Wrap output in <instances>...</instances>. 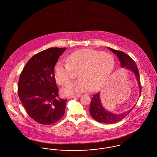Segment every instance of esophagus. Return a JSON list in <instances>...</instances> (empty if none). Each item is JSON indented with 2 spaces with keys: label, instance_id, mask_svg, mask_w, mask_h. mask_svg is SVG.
<instances>
[{
  "label": "esophagus",
  "instance_id": "esophagus-1",
  "mask_svg": "<svg viewBox=\"0 0 157 157\" xmlns=\"http://www.w3.org/2000/svg\"><path fill=\"white\" fill-rule=\"evenodd\" d=\"M81 97V95H71L69 98H79Z\"/></svg>",
  "mask_w": 157,
  "mask_h": 157
}]
</instances>
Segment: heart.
Listing matches in <instances>:
<instances>
[{
    "instance_id": "heart-1",
    "label": "heart",
    "mask_w": 157,
    "mask_h": 157,
    "mask_svg": "<svg viewBox=\"0 0 157 157\" xmlns=\"http://www.w3.org/2000/svg\"><path fill=\"white\" fill-rule=\"evenodd\" d=\"M67 63L58 62L54 67V78L58 84L65 85L78 72V80L68 83L63 88L66 95L81 93L90 87L95 90L108 78L114 67L112 55L92 49H82L66 58Z\"/></svg>"
}]
</instances>
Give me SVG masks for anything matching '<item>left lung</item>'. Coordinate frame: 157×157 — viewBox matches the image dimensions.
Returning a JSON list of instances; mask_svg holds the SVG:
<instances>
[{
	"label": "left lung",
	"mask_w": 157,
	"mask_h": 157,
	"mask_svg": "<svg viewBox=\"0 0 157 157\" xmlns=\"http://www.w3.org/2000/svg\"><path fill=\"white\" fill-rule=\"evenodd\" d=\"M109 49L118 57L122 67H126L134 72L140 86L141 94V84L140 82V76L139 74L138 68L137 67L134 60L128 55H127V53L122 51L113 49L111 48H109ZM132 109L133 108L128 112L121 114H115L111 112H108L105 109L101 104L99 98V92H98L97 94H94L91 98L90 112L92 117L98 122L111 124L123 120Z\"/></svg>",
	"instance_id": "1"
}]
</instances>
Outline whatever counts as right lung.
<instances>
[{"label": "right lung", "mask_w": 157, "mask_h": 157, "mask_svg": "<svg viewBox=\"0 0 157 157\" xmlns=\"http://www.w3.org/2000/svg\"><path fill=\"white\" fill-rule=\"evenodd\" d=\"M66 48H50L33 56L23 67L18 82V96L27 113L42 125L59 121L67 99L58 97L54 67Z\"/></svg>", "instance_id": "right-lung-1"}]
</instances>
